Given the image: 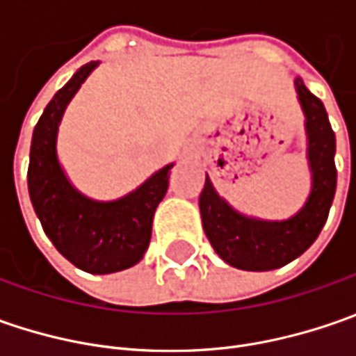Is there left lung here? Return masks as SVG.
<instances>
[{
  "mask_svg": "<svg viewBox=\"0 0 356 356\" xmlns=\"http://www.w3.org/2000/svg\"><path fill=\"white\" fill-rule=\"evenodd\" d=\"M297 95L307 117L309 162L313 188L301 212L287 222H259L234 212L206 178L200 194L202 226L218 255L229 266L248 271L277 269L307 250L321 234L335 198V132L323 103L301 83Z\"/></svg>",
  "mask_w": 356,
  "mask_h": 356,
  "instance_id": "obj_1",
  "label": "left lung"
}]
</instances>
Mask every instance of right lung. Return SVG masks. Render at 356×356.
<instances>
[{
	"label": "right lung",
	"mask_w": 356,
	"mask_h": 356,
	"mask_svg": "<svg viewBox=\"0 0 356 356\" xmlns=\"http://www.w3.org/2000/svg\"><path fill=\"white\" fill-rule=\"evenodd\" d=\"M95 67L97 63L83 65L43 111L33 130L27 186L35 213L61 255L83 271L115 273L138 264L148 250L152 218L168 190L172 166L117 202L85 198L69 184L55 152L57 129L69 101Z\"/></svg>",
	"instance_id": "add662e5"
}]
</instances>
